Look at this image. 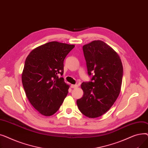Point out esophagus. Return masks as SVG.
<instances>
[{
    "instance_id": "1",
    "label": "esophagus",
    "mask_w": 148,
    "mask_h": 148,
    "mask_svg": "<svg viewBox=\"0 0 148 148\" xmlns=\"http://www.w3.org/2000/svg\"><path fill=\"white\" fill-rule=\"evenodd\" d=\"M71 88H74V89L77 88L79 87V85H77V84H71Z\"/></svg>"
}]
</instances>
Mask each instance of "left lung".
<instances>
[{"label": "left lung", "mask_w": 148, "mask_h": 148, "mask_svg": "<svg viewBox=\"0 0 148 148\" xmlns=\"http://www.w3.org/2000/svg\"><path fill=\"white\" fill-rule=\"evenodd\" d=\"M92 82L82 83L83 95L77 100L79 110L89 118L102 116L110 109L121 92L123 66L119 54L100 40L83 46Z\"/></svg>", "instance_id": "left-lung-1"}]
</instances>
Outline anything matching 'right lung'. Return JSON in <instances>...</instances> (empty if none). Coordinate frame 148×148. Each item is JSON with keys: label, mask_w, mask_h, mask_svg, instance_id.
Returning <instances> with one entry per match:
<instances>
[{"label": "right lung", "mask_w": 148, "mask_h": 148, "mask_svg": "<svg viewBox=\"0 0 148 148\" xmlns=\"http://www.w3.org/2000/svg\"><path fill=\"white\" fill-rule=\"evenodd\" d=\"M74 45L51 41L34 49L26 59L21 80L30 103L41 114L55 113L66 98L69 86L58 74Z\"/></svg>", "instance_id": "obj_1"}]
</instances>
